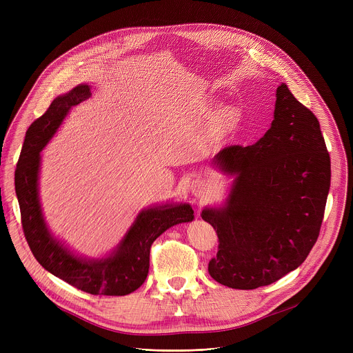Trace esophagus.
Listing matches in <instances>:
<instances>
[{
  "instance_id": "esophagus-1",
  "label": "esophagus",
  "mask_w": 353,
  "mask_h": 353,
  "mask_svg": "<svg viewBox=\"0 0 353 353\" xmlns=\"http://www.w3.org/2000/svg\"><path fill=\"white\" fill-rule=\"evenodd\" d=\"M210 191V185L205 180H201V179H195L192 180L191 185H190V192L195 196V198H203L208 194Z\"/></svg>"
}]
</instances>
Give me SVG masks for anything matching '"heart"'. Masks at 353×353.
I'll use <instances>...</instances> for the list:
<instances>
[{
  "instance_id": "heart-1",
  "label": "heart",
  "mask_w": 353,
  "mask_h": 353,
  "mask_svg": "<svg viewBox=\"0 0 353 353\" xmlns=\"http://www.w3.org/2000/svg\"><path fill=\"white\" fill-rule=\"evenodd\" d=\"M208 108H215V103H208ZM239 112L237 109L232 108V106H226L223 109H221L216 114V125L219 128V131L222 132H228L230 131L239 121Z\"/></svg>"
}]
</instances>
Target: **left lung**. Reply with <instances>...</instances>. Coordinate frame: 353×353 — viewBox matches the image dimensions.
<instances>
[{
  "label": "left lung",
  "instance_id": "8db88e82",
  "mask_svg": "<svg viewBox=\"0 0 353 353\" xmlns=\"http://www.w3.org/2000/svg\"><path fill=\"white\" fill-rule=\"evenodd\" d=\"M212 165L233 181L223 203L201 214L219 239L210 275L256 289L296 270L317 241L331 181L317 117L281 83L264 137L222 149Z\"/></svg>",
  "mask_w": 353,
  "mask_h": 353
}]
</instances>
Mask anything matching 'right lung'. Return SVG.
Wrapping results in <instances>:
<instances>
[{
    "label": "right lung",
    "instance_id": "obj_1",
    "mask_svg": "<svg viewBox=\"0 0 353 353\" xmlns=\"http://www.w3.org/2000/svg\"><path fill=\"white\" fill-rule=\"evenodd\" d=\"M90 94V86L79 83L57 96L47 112L32 123L15 170V191L25 237L34 259L46 271L90 294L124 296L145 282L152 243L169 228L191 222L194 211L187 203H166L142 210L120 243L102 259L81 257L53 236L44 221L39 196L40 152L70 110Z\"/></svg>",
    "mask_w": 353,
    "mask_h": 353
}]
</instances>
